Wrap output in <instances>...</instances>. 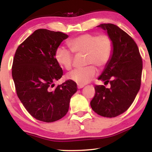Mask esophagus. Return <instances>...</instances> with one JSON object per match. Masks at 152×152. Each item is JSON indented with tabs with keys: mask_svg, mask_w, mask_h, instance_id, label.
I'll use <instances>...</instances> for the list:
<instances>
[{
	"mask_svg": "<svg viewBox=\"0 0 152 152\" xmlns=\"http://www.w3.org/2000/svg\"><path fill=\"white\" fill-rule=\"evenodd\" d=\"M83 87H84V86L83 85H78V89H82V88H83Z\"/></svg>",
	"mask_w": 152,
	"mask_h": 152,
	"instance_id": "1",
	"label": "esophagus"
}]
</instances>
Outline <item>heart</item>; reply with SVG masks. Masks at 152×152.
<instances>
[{
  "instance_id": "obj_1",
  "label": "heart",
  "mask_w": 152,
  "mask_h": 152,
  "mask_svg": "<svg viewBox=\"0 0 152 152\" xmlns=\"http://www.w3.org/2000/svg\"><path fill=\"white\" fill-rule=\"evenodd\" d=\"M69 46L77 56L86 55L84 69H76L68 74V78L78 85H85L94 78L96 74L95 68L102 69L110 59L113 43L107 34L96 35L86 33L73 38L67 42ZM55 58L57 63L66 70L72 66L73 56L69 50L63 47H58L55 52Z\"/></svg>"
}]
</instances>
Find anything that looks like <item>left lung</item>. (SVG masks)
Returning a JSON list of instances; mask_svg holds the SVG:
<instances>
[{"mask_svg":"<svg viewBox=\"0 0 152 152\" xmlns=\"http://www.w3.org/2000/svg\"><path fill=\"white\" fill-rule=\"evenodd\" d=\"M97 27L106 31L113 43L110 59L98 78L110 88L95 86L90 104L97 114L114 118L130 107L139 91L142 60L137 44L125 31L112 23Z\"/></svg>","mask_w":152,"mask_h":152,"instance_id":"8db88e82","label":"left lung"}]
</instances>
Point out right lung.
<instances>
[{"instance_id":"obj_1","label":"right lung","mask_w":152,"mask_h":152,"mask_svg":"<svg viewBox=\"0 0 152 152\" xmlns=\"http://www.w3.org/2000/svg\"><path fill=\"white\" fill-rule=\"evenodd\" d=\"M68 37L61 32L40 28L15 51L12 74L18 96L27 112L39 121L50 123L64 117L70 98L77 91L76 83L71 80L57 86L54 83L63 73L55 52Z\"/></svg>"}]
</instances>
